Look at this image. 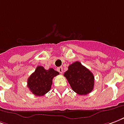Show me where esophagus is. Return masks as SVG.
Masks as SVG:
<instances>
[{
	"mask_svg": "<svg viewBox=\"0 0 124 124\" xmlns=\"http://www.w3.org/2000/svg\"><path fill=\"white\" fill-rule=\"evenodd\" d=\"M57 70L60 73H62L63 72V68H62V67H58V68H57Z\"/></svg>",
	"mask_w": 124,
	"mask_h": 124,
	"instance_id": "1",
	"label": "esophagus"
}]
</instances>
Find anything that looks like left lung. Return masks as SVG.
Returning a JSON list of instances; mask_svg holds the SVG:
<instances>
[{
  "label": "left lung",
  "instance_id": "obj_1",
  "mask_svg": "<svg viewBox=\"0 0 124 124\" xmlns=\"http://www.w3.org/2000/svg\"><path fill=\"white\" fill-rule=\"evenodd\" d=\"M64 75L73 90L79 95H86L92 91L94 85L93 73L81 62L77 61L70 65Z\"/></svg>",
  "mask_w": 124,
  "mask_h": 124
}]
</instances>
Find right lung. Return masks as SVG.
<instances>
[{
	"label": "right lung",
	"instance_id": "obj_1",
	"mask_svg": "<svg viewBox=\"0 0 124 124\" xmlns=\"http://www.w3.org/2000/svg\"><path fill=\"white\" fill-rule=\"evenodd\" d=\"M59 73L54 69L46 70L43 66H38L27 81V86L33 94L42 96L49 91L51 88L53 79Z\"/></svg>",
	"mask_w": 124,
	"mask_h": 124
}]
</instances>
